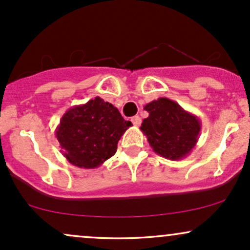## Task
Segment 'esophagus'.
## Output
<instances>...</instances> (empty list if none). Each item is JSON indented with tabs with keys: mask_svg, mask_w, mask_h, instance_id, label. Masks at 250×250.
I'll return each mask as SVG.
<instances>
[{
	"mask_svg": "<svg viewBox=\"0 0 250 250\" xmlns=\"http://www.w3.org/2000/svg\"><path fill=\"white\" fill-rule=\"evenodd\" d=\"M131 122H133L134 125H136V127H139L140 125H141V117L140 116H133L131 117Z\"/></svg>",
	"mask_w": 250,
	"mask_h": 250,
	"instance_id": "34e87169",
	"label": "esophagus"
}]
</instances>
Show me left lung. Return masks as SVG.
<instances>
[{"label": "left lung", "instance_id": "obj_1", "mask_svg": "<svg viewBox=\"0 0 250 250\" xmlns=\"http://www.w3.org/2000/svg\"><path fill=\"white\" fill-rule=\"evenodd\" d=\"M145 110L149 116L143 120L140 129L155 153L171 161L190 154L201 131L199 117L167 97L147 103Z\"/></svg>", "mask_w": 250, "mask_h": 250}]
</instances>
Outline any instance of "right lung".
<instances>
[{
  "mask_svg": "<svg viewBox=\"0 0 250 250\" xmlns=\"http://www.w3.org/2000/svg\"><path fill=\"white\" fill-rule=\"evenodd\" d=\"M130 125L119 109L97 96L68 109L55 135L68 162L79 168L94 169L116 153L117 142Z\"/></svg>",
  "mask_w": 250,
  "mask_h": 250,
  "instance_id": "1",
  "label": "right lung"
}]
</instances>
